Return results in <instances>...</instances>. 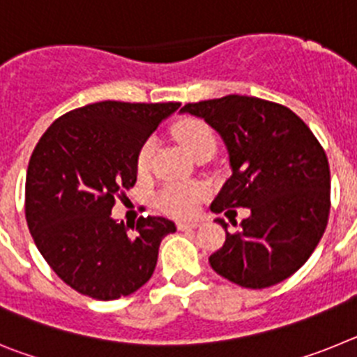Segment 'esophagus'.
Here are the masks:
<instances>
[{
  "instance_id": "1",
  "label": "esophagus",
  "mask_w": 357,
  "mask_h": 357,
  "mask_svg": "<svg viewBox=\"0 0 357 357\" xmlns=\"http://www.w3.org/2000/svg\"><path fill=\"white\" fill-rule=\"evenodd\" d=\"M198 225H200V223H198V222H178V223H176V227H178V230L197 229Z\"/></svg>"
}]
</instances>
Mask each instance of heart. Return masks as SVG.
<instances>
[{
  "label": "heart",
  "instance_id": "1",
  "mask_svg": "<svg viewBox=\"0 0 357 357\" xmlns=\"http://www.w3.org/2000/svg\"><path fill=\"white\" fill-rule=\"evenodd\" d=\"M173 135L189 155H195L204 148H214L213 130L202 119H181L173 127ZM151 155H153V139H146L137 151V169L141 173L148 172ZM204 193L206 191L202 185L172 184L160 191V195L157 197V204L160 209L175 214V216H191L197 209V202L204 197Z\"/></svg>",
  "mask_w": 357,
  "mask_h": 357
}]
</instances>
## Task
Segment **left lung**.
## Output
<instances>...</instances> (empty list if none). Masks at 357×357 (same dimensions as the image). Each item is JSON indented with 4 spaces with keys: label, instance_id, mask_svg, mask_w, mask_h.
<instances>
[{
    "label": "left lung",
    "instance_id": "obj_1",
    "mask_svg": "<svg viewBox=\"0 0 357 357\" xmlns=\"http://www.w3.org/2000/svg\"><path fill=\"white\" fill-rule=\"evenodd\" d=\"M181 110L206 119L229 151L232 175L211 209H250L234 234L225 220H216L227 236L209 257L213 270L250 289L291 277L329 220L331 172L321 144L293 110L261 98L229 94Z\"/></svg>",
    "mask_w": 357,
    "mask_h": 357
}]
</instances>
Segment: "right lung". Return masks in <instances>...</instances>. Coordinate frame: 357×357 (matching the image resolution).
<instances>
[{
	"label": "right lung",
	"mask_w": 357,
	"mask_h": 357,
	"mask_svg": "<svg viewBox=\"0 0 357 357\" xmlns=\"http://www.w3.org/2000/svg\"><path fill=\"white\" fill-rule=\"evenodd\" d=\"M168 103L98 102L61 116L31 153L24 213L37 248L66 284L96 301H114L150 280L172 220L139 218L132 232L110 211L137 181V151Z\"/></svg>",
	"instance_id": "right-lung-1"
}]
</instances>
